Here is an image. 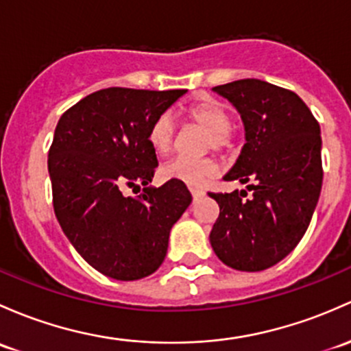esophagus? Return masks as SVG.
<instances>
[{"label": "esophagus", "instance_id": "esophagus-1", "mask_svg": "<svg viewBox=\"0 0 351 351\" xmlns=\"http://www.w3.org/2000/svg\"><path fill=\"white\" fill-rule=\"evenodd\" d=\"M190 191H191V197H193V198H198V197H202V195H204V191H202L200 188H193V186H191Z\"/></svg>", "mask_w": 351, "mask_h": 351}]
</instances>
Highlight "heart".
I'll list each match as a JSON object with an SVG mask.
<instances>
[{
  "label": "heart",
  "instance_id": "b5f03b06",
  "mask_svg": "<svg viewBox=\"0 0 351 351\" xmlns=\"http://www.w3.org/2000/svg\"><path fill=\"white\" fill-rule=\"evenodd\" d=\"M186 116L191 123L208 131V136L205 139L206 147L223 151L232 146L230 131L234 119H232L230 109L222 102L215 101V99L198 101L186 109ZM175 132L176 129L171 114L165 112L158 116L151 124L149 131H147V141L158 154H166L175 143ZM161 173L168 180H176V182L186 183L190 186H200L215 175L217 165L208 158L191 160V158L176 156L166 161L161 168Z\"/></svg>",
  "mask_w": 351,
  "mask_h": 351
}]
</instances>
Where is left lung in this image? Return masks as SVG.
Instances as JSON below:
<instances>
[{
  "label": "left lung",
  "instance_id": "8db88e82",
  "mask_svg": "<svg viewBox=\"0 0 351 351\" xmlns=\"http://www.w3.org/2000/svg\"><path fill=\"white\" fill-rule=\"evenodd\" d=\"M241 114L237 163L223 176L252 191L208 193L220 206L210 243L223 264L257 272L282 261L308 230L323 185L322 131L300 95L259 79L212 88Z\"/></svg>",
  "mask_w": 351,
  "mask_h": 351
}]
</instances>
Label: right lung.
<instances>
[{"instance_id":"1","label":"right lung","mask_w":351,"mask_h":351,"mask_svg":"<svg viewBox=\"0 0 351 351\" xmlns=\"http://www.w3.org/2000/svg\"><path fill=\"white\" fill-rule=\"evenodd\" d=\"M185 88L109 87L62 114L49 151L53 210L62 230L95 271L117 281L153 274L171 227L191 204L185 183L149 186L158 166L147 131ZM126 186H145L138 199Z\"/></svg>"}]
</instances>
